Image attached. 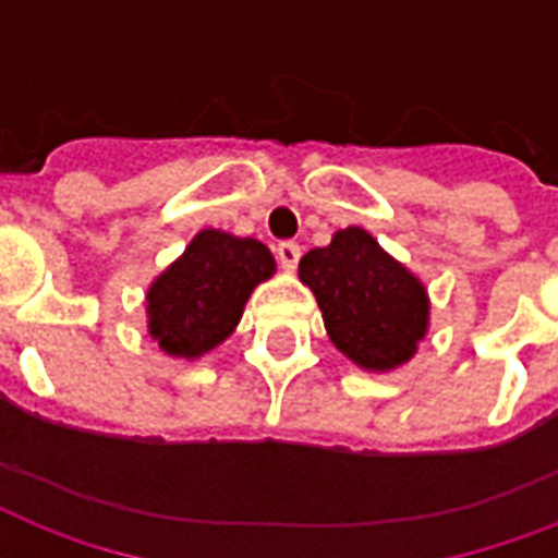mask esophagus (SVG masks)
<instances>
[{
  "instance_id": "obj_1",
  "label": "esophagus",
  "mask_w": 558,
  "mask_h": 558,
  "mask_svg": "<svg viewBox=\"0 0 558 558\" xmlns=\"http://www.w3.org/2000/svg\"><path fill=\"white\" fill-rule=\"evenodd\" d=\"M275 252H278V260H280V266H283V269L287 271H295V266H298V260H301V245L298 243H278V248H275Z\"/></svg>"
}]
</instances>
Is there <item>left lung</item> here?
<instances>
[{
	"instance_id": "1",
	"label": "left lung",
	"mask_w": 558,
	"mask_h": 558,
	"mask_svg": "<svg viewBox=\"0 0 558 558\" xmlns=\"http://www.w3.org/2000/svg\"><path fill=\"white\" fill-rule=\"evenodd\" d=\"M298 278L313 289L327 336L353 365L390 373L414 359L432 322L428 289L365 228H341L330 245L306 252Z\"/></svg>"
}]
</instances>
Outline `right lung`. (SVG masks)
Wrapping results in <instances>:
<instances>
[{
	"instance_id": "add662e5",
	"label": "right lung",
	"mask_w": 558,
	"mask_h": 558,
	"mask_svg": "<svg viewBox=\"0 0 558 558\" xmlns=\"http://www.w3.org/2000/svg\"><path fill=\"white\" fill-rule=\"evenodd\" d=\"M260 240L202 228L147 289V332L173 359H199L236 330L254 287L275 275Z\"/></svg>"
}]
</instances>
